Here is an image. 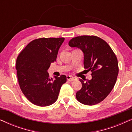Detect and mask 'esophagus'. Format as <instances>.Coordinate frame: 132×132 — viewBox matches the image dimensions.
<instances>
[{
  "instance_id": "34e87169",
  "label": "esophagus",
  "mask_w": 132,
  "mask_h": 132,
  "mask_svg": "<svg viewBox=\"0 0 132 132\" xmlns=\"http://www.w3.org/2000/svg\"><path fill=\"white\" fill-rule=\"evenodd\" d=\"M67 80L68 81H70V82H73V81L76 80L77 79L76 77L71 76H67Z\"/></svg>"
}]
</instances>
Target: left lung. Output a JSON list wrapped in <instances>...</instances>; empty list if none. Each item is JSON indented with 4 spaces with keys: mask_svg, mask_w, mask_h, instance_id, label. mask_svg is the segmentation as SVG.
I'll return each mask as SVG.
<instances>
[{
    "mask_svg": "<svg viewBox=\"0 0 132 132\" xmlns=\"http://www.w3.org/2000/svg\"><path fill=\"white\" fill-rule=\"evenodd\" d=\"M84 53V65L92 72V79L86 82L79 79L82 86L76 93L77 100L86 105L102 102L112 90L118 75L117 58L109 44L95 36L83 35L68 43Z\"/></svg>",
    "mask_w": 132,
    "mask_h": 132,
    "instance_id": "obj_1",
    "label": "left lung"
}]
</instances>
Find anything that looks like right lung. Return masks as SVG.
<instances>
[{
  "instance_id": "right-lung-1",
  "label": "right lung",
  "mask_w": 132,
  "mask_h": 132,
  "mask_svg": "<svg viewBox=\"0 0 132 132\" xmlns=\"http://www.w3.org/2000/svg\"><path fill=\"white\" fill-rule=\"evenodd\" d=\"M64 38H41L27 45L20 52L16 62L18 80L21 91L32 103L47 106L58 98L61 86L67 77L49 78L47 70L56 60L57 52Z\"/></svg>"
}]
</instances>
